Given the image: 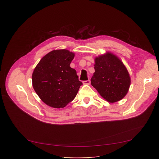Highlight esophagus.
I'll list each match as a JSON object with an SVG mask.
<instances>
[{
  "mask_svg": "<svg viewBox=\"0 0 159 159\" xmlns=\"http://www.w3.org/2000/svg\"><path fill=\"white\" fill-rule=\"evenodd\" d=\"M90 84V80L83 81V84L84 85H89Z\"/></svg>",
  "mask_w": 159,
  "mask_h": 159,
  "instance_id": "esophagus-1",
  "label": "esophagus"
}]
</instances>
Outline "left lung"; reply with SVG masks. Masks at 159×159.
I'll return each instance as SVG.
<instances>
[{
  "label": "left lung",
  "mask_w": 159,
  "mask_h": 159,
  "mask_svg": "<svg viewBox=\"0 0 159 159\" xmlns=\"http://www.w3.org/2000/svg\"><path fill=\"white\" fill-rule=\"evenodd\" d=\"M94 69L91 85L104 99L113 103L126 95L131 84L129 74L116 55L107 52L96 57Z\"/></svg>",
  "instance_id": "left-lung-1"
}]
</instances>
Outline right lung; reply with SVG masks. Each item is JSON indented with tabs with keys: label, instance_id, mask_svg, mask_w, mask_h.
<instances>
[{
	"label": "right lung",
	"instance_id": "obj_1",
	"mask_svg": "<svg viewBox=\"0 0 159 159\" xmlns=\"http://www.w3.org/2000/svg\"><path fill=\"white\" fill-rule=\"evenodd\" d=\"M74 53L53 50L44 56L32 74L33 87L39 98L54 108L65 107L75 98L82 82L70 66Z\"/></svg>",
	"mask_w": 159,
	"mask_h": 159
}]
</instances>
